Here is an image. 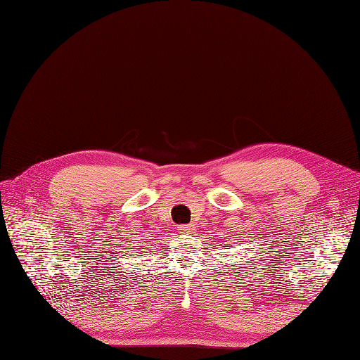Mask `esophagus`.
Instances as JSON below:
<instances>
[{
  "mask_svg": "<svg viewBox=\"0 0 360 360\" xmlns=\"http://www.w3.org/2000/svg\"><path fill=\"white\" fill-rule=\"evenodd\" d=\"M194 231V225L193 224H188V225H181L179 226V232L182 233H190Z\"/></svg>",
  "mask_w": 360,
  "mask_h": 360,
  "instance_id": "obj_1",
  "label": "esophagus"
}]
</instances>
